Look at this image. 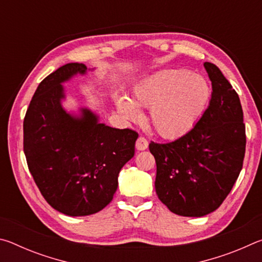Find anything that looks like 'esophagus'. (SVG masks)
Listing matches in <instances>:
<instances>
[{
  "mask_svg": "<svg viewBox=\"0 0 262 262\" xmlns=\"http://www.w3.org/2000/svg\"><path fill=\"white\" fill-rule=\"evenodd\" d=\"M148 145H149V142L147 139H144L143 136H140L139 139L136 140L135 147L137 150H145L148 148Z\"/></svg>",
  "mask_w": 262,
  "mask_h": 262,
  "instance_id": "esophagus-1",
  "label": "esophagus"
}]
</instances>
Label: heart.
<instances>
[{
  "label": "heart",
  "instance_id": "b5f03b06",
  "mask_svg": "<svg viewBox=\"0 0 262 262\" xmlns=\"http://www.w3.org/2000/svg\"><path fill=\"white\" fill-rule=\"evenodd\" d=\"M209 98L210 86L200 75L167 69L137 84L132 100L118 96L115 103L128 119L139 117L137 107L150 108L149 122L155 132L165 139H176L194 126Z\"/></svg>",
  "mask_w": 262,
  "mask_h": 262
}]
</instances>
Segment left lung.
Listing matches in <instances>:
<instances>
[{
    "instance_id": "1",
    "label": "left lung",
    "mask_w": 262,
    "mask_h": 262,
    "mask_svg": "<svg viewBox=\"0 0 262 262\" xmlns=\"http://www.w3.org/2000/svg\"><path fill=\"white\" fill-rule=\"evenodd\" d=\"M211 99L195 126L167 143L150 142L156 161L155 188L168 210L201 217L219 208L241 173L246 148L238 94L214 63L205 62Z\"/></svg>"
}]
</instances>
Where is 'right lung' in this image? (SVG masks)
<instances>
[{"instance_id": "obj_1", "label": "right lung", "mask_w": 262, "mask_h": 262, "mask_svg": "<svg viewBox=\"0 0 262 262\" xmlns=\"http://www.w3.org/2000/svg\"><path fill=\"white\" fill-rule=\"evenodd\" d=\"M86 67L74 62L43 78L24 118L29 170L50 206L69 216L100 211L112 201L121 167L134 156L139 134L98 122L89 110L74 118L62 108L61 83Z\"/></svg>"}]
</instances>
